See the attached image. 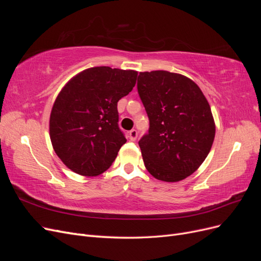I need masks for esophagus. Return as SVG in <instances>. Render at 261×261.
<instances>
[{
	"instance_id": "1",
	"label": "esophagus",
	"mask_w": 261,
	"mask_h": 261,
	"mask_svg": "<svg viewBox=\"0 0 261 261\" xmlns=\"http://www.w3.org/2000/svg\"><path fill=\"white\" fill-rule=\"evenodd\" d=\"M137 136H138V133L136 129H132L129 133H128V137H129V140L130 141H135L137 139Z\"/></svg>"
}]
</instances>
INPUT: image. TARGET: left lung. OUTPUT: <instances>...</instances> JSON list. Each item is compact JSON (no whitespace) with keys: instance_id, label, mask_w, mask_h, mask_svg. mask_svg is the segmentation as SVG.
<instances>
[{"instance_id":"8db88e82","label":"left lung","mask_w":261,"mask_h":261,"mask_svg":"<svg viewBox=\"0 0 261 261\" xmlns=\"http://www.w3.org/2000/svg\"><path fill=\"white\" fill-rule=\"evenodd\" d=\"M137 89L149 117V133L139 140L145 167L153 177L179 181L206 159L216 124L197 84L168 70L140 73Z\"/></svg>"}]
</instances>
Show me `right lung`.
Segmentation results:
<instances>
[{"label":"right lung","mask_w":261,"mask_h":261,"mask_svg":"<svg viewBox=\"0 0 261 261\" xmlns=\"http://www.w3.org/2000/svg\"><path fill=\"white\" fill-rule=\"evenodd\" d=\"M136 70L87 68L63 87L51 110L50 138L66 167L85 176L107 171L126 143L117 102L133 90Z\"/></svg>","instance_id":"add662e5"}]
</instances>
